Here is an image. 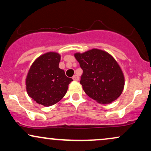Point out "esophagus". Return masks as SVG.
<instances>
[{
    "label": "esophagus",
    "instance_id": "obj_1",
    "mask_svg": "<svg viewBox=\"0 0 151 151\" xmlns=\"http://www.w3.org/2000/svg\"><path fill=\"white\" fill-rule=\"evenodd\" d=\"M72 79H73V80H74V81H78L79 80V77L75 74V75H74L73 77H72Z\"/></svg>",
    "mask_w": 151,
    "mask_h": 151
}]
</instances>
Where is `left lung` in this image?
<instances>
[{"instance_id":"1","label":"left lung","mask_w":151,"mask_h":151,"mask_svg":"<svg viewBox=\"0 0 151 151\" xmlns=\"http://www.w3.org/2000/svg\"><path fill=\"white\" fill-rule=\"evenodd\" d=\"M74 57L83 70L80 84L90 98L106 104L120 96L125 79L120 66L110 54L91 49L75 53Z\"/></svg>"}]
</instances>
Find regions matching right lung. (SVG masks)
Returning a JSON list of instances; mask_svg holds the SVG:
<instances>
[{
  "instance_id": "obj_1",
  "label": "right lung",
  "mask_w": 151,
  "mask_h": 151,
  "mask_svg": "<svg viewBox=\"0 0 151 151\" xmlns=\"http://www.w3.org/2000/svg\"><path fill=\"white\" fill-rule=\"evenodd\" d=\"M61 56L50 52L40 56L31 65L25 79L29 96L44 106H50L65 96L72 78L59 67Z\"/></svg>"
}]
</instances>
